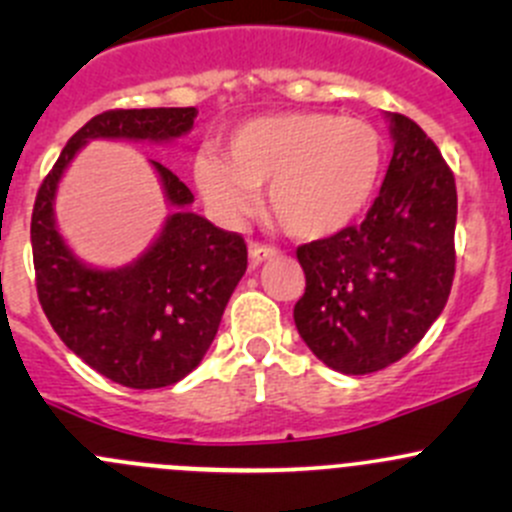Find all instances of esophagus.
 <instances>
[{
	"label": "esophagus",
	"instance_id": "obj_1",
	"mask_svg": "<svg viewBox=\"0 0 512 512\" xmlns=\"http://www.w3.org/2000/svg\"><path fill=\"white\" fill-rule=\"evenodd\" d=\"M277 250L270 245H260V242H250V262L252 265H260V262L270 260V257H275Z\"/></svg>",
	"mask_w": 512,
	"mask_h": 512
}]
</instances>
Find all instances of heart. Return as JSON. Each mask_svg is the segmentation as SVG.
<instances>
[{"instance_id": "b5f03b06", "label": "heart", "mask_w": 512, "mask_h": 512, "mask_svg": "<svg viewBox=\"0 0 512 512\" xmlns=\"http://www.w3.org/2000/svg\"><path fill=\"white\" fill-rule=\"evenodd\" d=\"M384 163V143L369 121L322 111L257 116L232 128L223 158H195L205 203L225 220L255 210L267 185V210L297 240H327L369 208Z\"/></svg>"}]
</instances>
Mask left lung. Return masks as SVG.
Segmentation results:
<instances>
[{
  "mask_svg": "<svg viewBox=\"0 0 512 512\" xmlns=\"http://www.w3.org/2000/svg\"><path fill=\"white\" fill-rule=\"evenodd\" d=\"M394 156L366 220L297 247L304 270L294 324L342 374L386 369L416 347L451 294L458 195L451 168L418 123L386 113Z\"/></svg>",
  "mask_w": 512,
  "mask_h": 512,
  "instance_id": "left-lung-1",
  "label": "left lung"
}]
</instances>
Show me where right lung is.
<instances>
[{
  "instance_id": "right-lung-1",
  "label": "right lung",
  "mask_w": 512,
  "mask_h": 512,
  "mask_svg": "<svg viewBox=\"0 0 512 512\" xmlns=\"http://www.w3.org/2000/svg\"><path fill=\"white\" fill-rule=\"evenodd\" d=\"M195 116L193 106L98 113L69 138L36 193L32 252L41 309L71 352L128 389L170 386L203 361L247 270V245L237 232L190 213L188 185L151 160L173 213L138 260L101 270L79 260L61 237L56 190L89 141L170 143L190 133Z\"/></svg>"
}]
</instances>
